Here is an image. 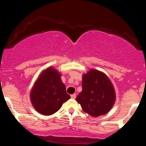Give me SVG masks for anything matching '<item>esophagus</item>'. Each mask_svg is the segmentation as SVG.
<instances>
[{
    "label": "esophagus",
    "instance_id": "obj_1",
    "mask_svg": "<svg viewBox=\"0 0 146 146\" xmlns=\"http://www.w3.org/2000/svg\"><path fill=\"white\" fill-rule=\"evenodd\" d=\"M71 97L72 99H75V98H76V95L73 94V95H71Z\"/></svg>",
    "mask_w": 146,
    "mask_h": 146
}]
</instances>
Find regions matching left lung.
I'll return each instance as SVG.
<instances>
[{
    "label": "left lung",
    "instance_id": "left-lung-1",
    "mask_svg": "<svg viewBox=\"0 0 146 146\" xmlns=\"http://www.w3.org/2000/svg\"><path fill=\"white\" fill-rule=\"evenodd\" d=\"M115 91L106 75L91 69L82 76V90L76 98L85 113L99 117L110 111L115 102Z\"/></svg>",
    "mask_w": 146,
    "mask_h": 146
}]
</instances>
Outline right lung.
Here are the masks:
<instances>
[{"instance_id":"right-lung-1","label":"right lung","mask_w":146,"mask_h":146,"mask_svg":"<svg viewBox=\"0 0 146 146\" xmlns=\"http://www.w3.org/2000/svg\"><path fill=\"white\" fill-rule=\"evenodd\" d=\"M70 98L71 96L66 93V86L61 80V75L53 67L42 71L30 93L34 108L44 115L56 113L63 103Z\"/></svg>"}]
</instances>
